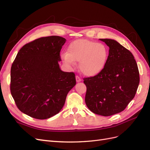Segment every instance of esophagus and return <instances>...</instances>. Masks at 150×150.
Returning <instances> with one entry per match:
<instances>
[{
	"mask_svg": "<svg viewBox=\"0 0 150 150\" xmlns=\"http://www.w3.org/2000/svg\"><path fill=\"white\" fill-rule=\"evenodd\" d=\"M76 82H80V81H81V78L79 76H76Z\"/></svg>",
	"mask_w": 150,
	"mask_h": 150,
	"instance_id": "obj_1",
	"label": "esophagus"
}]
</instances>
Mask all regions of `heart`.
<instances>
[{"label": "heart", "instance_id": "1", "mask_svg": "<svg viewBox=\"0 0 150 150\" xmlns=\"http://www.w3.org/2000/svg\"><path fill=\"white\" fill-rule=\"evenodd\" d=\"M108 49L102 43L87 39H78L72 42L67 53L62 54L67 64L73 66L79 62V69L86 76H93L100 72L105 66L108 57Z\"/></svg>", "mask_w": 150, "mask_h": 150}]
</instances>
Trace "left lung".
<instances>
[{"instance_id":"8db88e82","label":"left lung","mask_w":150,"mask_h":150,"mask_svg":"<svg viewBox=\"0 0 150 150\" xmlns=\"http://www.w3.org/2000/svg\"><path fill=\"white\" fill-rule=\"evenodd\" d=\"M110 47L103 69L84 78L85 102L93 112L104 116L123 111L134 98L139 83V73L129 50L112 39H100Z\"/></svg>"}]
</instances>
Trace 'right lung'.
Listing matches in <instances>:
<instances>
[{
	"label": "right lung",
	"mask_w": 150,
	"mask_h": 150,
	"mask_svg": "<svg viewBox=\"0 0 150 150\" xmlns=\"http://www.w3.org/2000/svg\"><path fill=\"white\" fill-rule=\"evenodd\" d=\"M66 40L57 35L40 38L18 52L11 67L10 89L24 114L38 120L57 114L76 85L74 72L61 71L58 64Z\"/></svg>",
	"instance_id": "1"
}]
</instances>
